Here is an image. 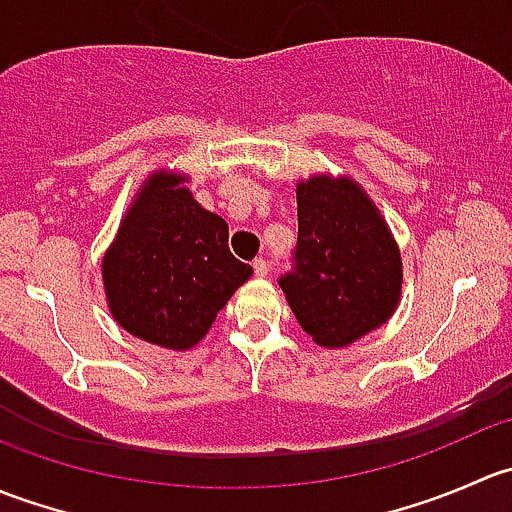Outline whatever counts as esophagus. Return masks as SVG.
Instances as JSON below:
<instances>
[{
	"mask_svg": "<svg viewBox=\"0 0 512 512\" xmlns=\"http://www.w3.org/2000/svg\"><path fill=\"white\" fill-rule=\"evenodd\" d=\"M252 270H255L257 277H267V275H270V265H267V262L262 260V257H257V260L252 262Z\"/></svg>",
	"mask_w": 512,
	"mask_h": 512,
	"instance_id": "34e87169",
	"label": "esophagus"
}]
</instances>
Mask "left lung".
I'll return each instance as SVG.
<instances>
[{"instance_id":"obj_1","label":"left lung","mask_w":512,"mask_h":512,"mask_svg":"<svg viewBox=\"0 0 512 512\" xmlns=\"http://www.w3.org/2000/svg\"><path fill=\"white\" fill-rule=\"evenodd\" d=\"M297 267L280 280L299 327L324 349H344L391 319L404 265L391 227L349 175L297 183Z\"/></svg>"}]
</instances>
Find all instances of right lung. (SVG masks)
<instances>
[{
  "label": "right lung",
  "mask_w": 512,
  "mask_h": 512,
  "mask_svg": "<svg viewBox=\"0 0 512 512\" xmlns=\"http://www.w3.org/2000/svg\"><path fill=\"white\" fill-rule=\"evenodd\" d=\"M188 180L180 170H153L101 260L116 324L173 352L193 349L252 275L227 247L225 220L193 198Z\"/></svg>",
  "instance_id": "right-lung-1"
}]
</instances>
